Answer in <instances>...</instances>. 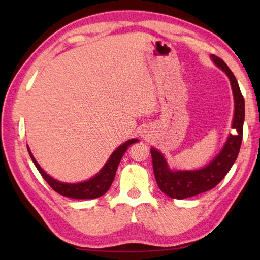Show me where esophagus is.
Segmentation results:
<instances>
[{
  "instance_id": "obj_1",
  "label": "esophagus",
  "mask_w": 260,
  "mask_h": 260,
  "mask_svg": "<svg viewBox=\"0 0 260 260\" xmlns=\"http://www.w3.org/2000/svg\"><path fill=\"white\" fill-rule=\"evenodd\" d=\"M146 133H147V132H145V131H144V132H143V134H142V136H143V137H145V139L147 137V134H146Z\"/></svg>"
}]
</instances>
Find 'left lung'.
I'll return each mask as SVG.
<instances>
[{
  "label": "left lung",
  "instance_id": "obj_1",
  "mask_svg": "<svg viewBox=\"0 0 260 260\" xmlns=\"http://www.w3.org/2000/svg\"><path fill=\"white\" fill-rule=\"evenodd\" d=\"M214 63L228 75L235 97V116L233 128L236 133L229 135L228 141L218 156L206 168L196 171H171L163 155L155 148H151L153 171L156 183L165 194L172 199H186L213 189L233 167L242 141L245 120V99L233 71L221 58L211 54Z\"/></svg>",
  "mask_w": 260,
  "mask_h": 260
}]
</instances>
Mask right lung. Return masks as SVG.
Returning <instances> with one entry per match:
<instances>
[{
    "mask_svg": "<svg viewBox=\"0 0 260 260\" xmlns=\"http://www.w3.org/2000/svg\"><path fill=\"white\" fill-rule=\"evenodd\" d=\"M136 142H139L136 139L125 142L123 145H120L117 150L112 154V156L109 157L107 163L105 164V167L96 176H93L92 179L88 180L86 182H80V183H75V184L61 183V182L52 179L50 175H48L45 171L40 168V165L38 164L35 157H33L29 147H27V151H29L32 161L35 163L39 172H40V174L42 175V178L46 180L47 183L50 185L54 191L61 196L73 198V199H79L80 200V199H95L98 197H102L108 191V189L110 187V185H112L113 181L115 179L116 170L118 168V164L120 162L121 157H123L125 151L128 148L129 145H132L133 143H136Z\"/></svg>",
    "mask_w": 260,
    "mask_h": 260,
    "instance_id": "obj_1",
    "label": "right lung"
}]
</instances>
